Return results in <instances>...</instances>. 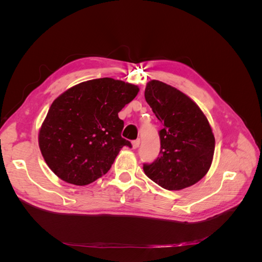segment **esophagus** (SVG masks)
<instances>
[{"instance_id": "obj_1", "label": "esophagus", "mask_w": 262, "mask_h": 262, "mask_svg": "<svg viewBox=\"0 0 262 262\" xmlns=\"http://www.w3.org/2000/svg\"><path fill=\"white\" fill-rule=\"evenodd\" d=\"M139 145H140V140H139V139L132 141V147H133V148H138Z\"/></svg>"}]
</instances>
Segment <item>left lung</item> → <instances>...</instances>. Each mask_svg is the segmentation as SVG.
<instances>
[{"label": "left lung", "mask_w": 262, "mask_h": 262, "mask_svg": "<svg viewBox=\"0 0 262 262\" xmlns=\"http://www.w3.org/2000/svg\"><path fill=\"white\" fill-rule=\"evenodd\" d=\"M145 100L163 124L161 150L145 175L167 190H181L202 179L212 164L215 139L207 117L193 100L175 87L153 80Z\"/></svg>", "instance_id": "1"}]
</instances>
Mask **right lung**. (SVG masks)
<instances>
[{
  "instance_id": "obj_1",
  "label": "right lung",
  "mask_w": 262,
  "mask_h": 262,
  "mask_svg": "<svg viewBox=\"0 0 262 262\" xmlns=\"http://www.w3.org/2000/svg\"><path fill=\"white\" fill-rule=\"evenodd\" d=\"M139 87L110 77L77 84L55 99L39 131V147L49 168L76 186L92 184L110 169L123 146L118 113Z\"/></svg>"
}]
</instances>
